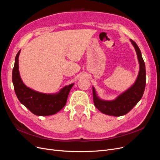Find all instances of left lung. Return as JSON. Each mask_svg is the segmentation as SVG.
<instances>
[{
  "label": "left lung",
  "mask_w": 160,
  "mask_h": 160,
  "mask_svg": "<svg viewBox=\"0 0 160 160\" xmlns=\"http://www.w3.org/2000/svg\"><path fill=\"white\" fill-rule=\"evenodd\" d=\"M136 51L139 62V72L135 84L124 92L115 100L107 101L101 100L93 91V102L96 108L104 114L113 116H122L127 114L142 99L146 88V65L142 56L141 51L135 42L130 39Z\"/></svg>",
  "instance_id": "obj_1"
}]
</instances>
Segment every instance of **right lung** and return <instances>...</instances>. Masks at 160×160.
Returning a JSON list of instances; mask_svg holds the SVG:
<instances>
[{"label": "right lung", "mask_w": 160, "mask_h": 160, "mask_svg": "<svg viewBox=\"0 0 160 160\" xmlns=\"http://www.w3.org/2000/svg\"><path fill=\"white\" fill-rule=\"evenodd\" d=\"M15 57L12 69V83L17 98L20 102L36 115L47 116L55 114L63 108L67 103L69 91L73 84L66 86L59 93L47 95L32 90L22 83L18 71V56Z\"/></svg>", "instance_id": "1"}]
</instances>
